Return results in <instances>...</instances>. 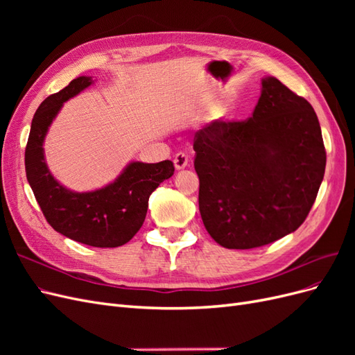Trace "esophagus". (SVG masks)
<instances>
[{"label": "esophagus", "mask_w": 355, "mask_h": 355, "mask_svg": "<svg viewBox=\"0 0 355 355\" xmlns=\"http://www.w3.org/2000/svg\"><path fill=\"white\" fill-rule=\"evenodd\" d=\"M173 163H175L176 170H182V168H185V167L189 164V158H188V155L184 154V153H178V154L173 157Z\"/></svg>", "instance_id": "34e87169"}]
</instances>
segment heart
<instances>
[{
  "instance_id": "b5f03b06",
  "label": "heart",
  "mask_w": 355,
  "mask_h": 355,
  "mask_svg": "<svg viewBox=\"0 0 355 355\" xmlns=\"http://www.w3.org/2000/svg\"><path fill=\"white\" fill-rule=\"evenodd\" d=\"M234 116V108L230 105H222L214 112V121H219V123H227L230 121L231 118Z\"/></svg>"
}]
</instances>
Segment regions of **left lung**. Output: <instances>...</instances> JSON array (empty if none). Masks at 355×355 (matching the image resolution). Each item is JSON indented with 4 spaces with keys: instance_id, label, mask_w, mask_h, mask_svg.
<instances>
[{
    "instance_id": "8db88e82",
    "label": "left lung",
    "mask_w": 355,
    "mask_h": 355,
    "mask_svg": "<svg viewBox=\"0 0 355 355\" xmlns=\"http://www.w3.org/2000/svg\"><path fill=\"white\" fill-rule=\"evenodd\" d=\"M194 151L201 219L227 249H253L296 231L324 178L317 114L275 77L262 78L249 120L206 124Z\"/></svg>"
}]
</instances>
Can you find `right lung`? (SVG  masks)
I'll use <instances>...</instances> for the list:
<instances>
[{
  "mask_svg": "<svg viewBox=\"0 0 355 355\" xmlns=\"http://www.w3.org/2000/svg\"><path fill=\"white\" fill-rule=\"evenodd\" d=\"M93 83L92 77L83 75L38 106L25 149L26 179L53 230L87 245L118 247L141 230L149 196L173 176L175 167L168 159L155 164L130 161L111 184L87 192L63 187L51 175L42 148L49 128L63 103Z\"/></svg>",
  "mask_w": 355,
  "mask_h": 355,
  "instance_id": "obj_1",
  "label": "right lung"
}]
</instances>
